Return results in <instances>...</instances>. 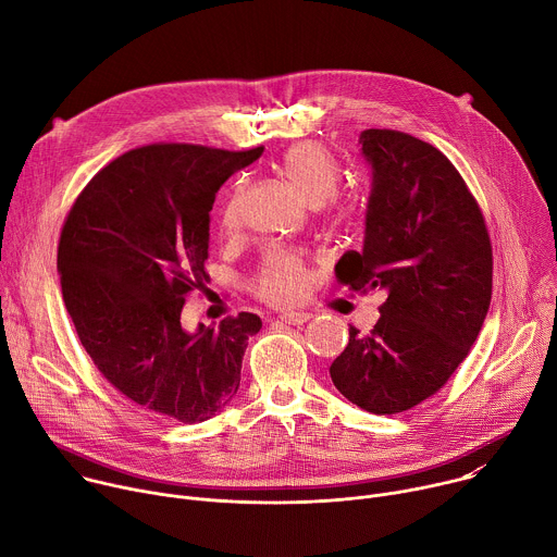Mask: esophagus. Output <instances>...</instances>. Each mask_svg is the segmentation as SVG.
I'll use <instances>...</instances> for the list:
<instances>
[{
	"mask_svg": "<svg viewBox=\"0 0 557 557\" xmlns=\"http://www.w3.org/2000/svg\"><path fill=\"white\" fill-rule=\"evenodd\" d=\"M280 320L284 324H290V326H304L310 320V314L301 312V310H286V312L280 314Z\"/></svg>",
	"mask_w": 557,
	"mask_h": 557,
	"instance_id": "1",
	"label": "esophagus"
}]
</instances>
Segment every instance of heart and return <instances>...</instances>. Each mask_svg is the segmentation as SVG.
Listing matches in <instances>:
<instances>
[{
    "mask_svg": "<svg viewBox=\"0 0 557 557\" xmlns=\"http://www.w3.org/2000/svg\"><path fill=\"white\" fill-rule=\"evenodd\" d=\"M277 172L310 207L329 202L339 187V168L335 158L322 143L314 140H304L288 147L280 158ZM237 215H240V185L235 183L220 209V226L231 231L237 224ZM253 286L256 293L267 301L286 304L297 299L306 286V271L299 256L284 249L271 251L264 258Z\"/></svg>",
    "mask_w": 557,
    "mask_h": 557,
    "instance_id": "1",
    "label": "heart"
}]
</instances>
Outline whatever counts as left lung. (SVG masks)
<instances>
[{
  "label": "left lung",
  "mask_w": 557,
  "mask_h": 557,
  "mask_svg": "<svg viewBox=\"0 0 557 557\" xmlns=\"http://www.w3.org/2000/svg\"><path fill=\"white\" fill-rule=\"evenodd\" d=\"M372 170L363 249L335 271L352 290H383L379 322L350 326L331 379L372 414L410 410L438 392L479 337L492 301V245L479 202L425 140L363 129Z\"/></svg>",
  "instance_id": "left-lung-1"
}]
</instances>
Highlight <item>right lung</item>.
I'll return each instance as SVG.
<instances>
[{
	"label": "right lung",
	"mask_w": 557,
	"mask_h": 557,
	"mask_svg": "<svg viewBox=\"0 0 557 557\" xmlns=\"http://www.w3.org/2000/svg\"><path fill=\"white\" fill-rule=\"evenodd\" d=\"M264 147L147 145L103 168L72 205L57 271L78 342L145 412L187 425L222 412L240 387L253 312L187 331V293L202 290L209 211L224 181Z\"/></svg>",
	"instance_id": "1"
}]
</instances>
